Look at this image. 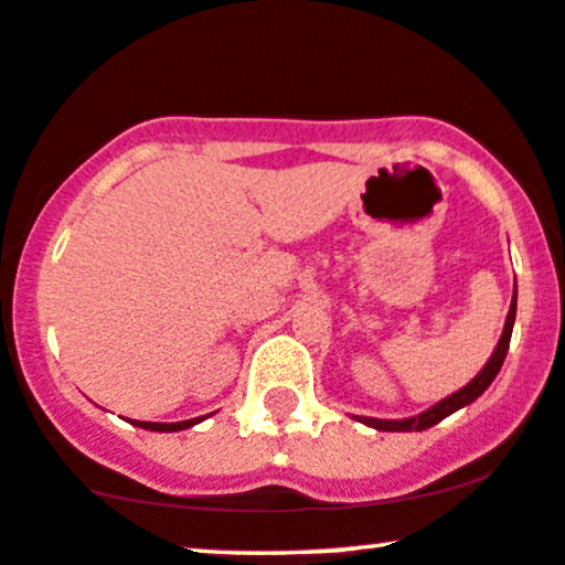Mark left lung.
<instances>
[{
  "label": "left lung",
  "instance_id": "obj_1",
  "mask_svg": "<svg viewBox=\"0 0 565 565\" xmlns=\"http://www.w3.org/2000/svg\"><path fill=\"white\" fill-rule=\"evenodd\" d=\"M514 318H516V287H514V299H511V307H509V315H507V326H503V333H501V341L495 345L493 356L488 359V364L480 370V374H476V380L468 382L462 390H457L449 397H445L441 403L431 405V408L418 413V416L413 418H403V420H385V418H366V416H356L361 424L377 428V431H424V428H431L434 424H439V420H445L447 416H452L455 411L465 408V405H470L472 401H478L480 395L486 393L488 385L495 380V374H499L503 359H507V351H509V341H511V330H514Z\"/></svg>",
  "mask_w": 565,
  "mask_h": 565
}]
</instances>
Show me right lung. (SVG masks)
Wrapping results in <instances>:
<instances>
[{
  "mask_svg": "<svg viewBox=\"0 0 565 565\" xmlns=\"http://www.w3.org/2000/svg\"><path fill=\"white\" fill-rule=\"evenodd\" d=\"M199 420H204V416L191 418V420H178V424H149V420H131V424L141 426V428H149V431H183V428L195 426Z\"/></svg>",
  "mask_w": 565,
  "mask_h": 565,
  "instance_id": "add662e5",
  "label": "right lung"
}]
</instances>
